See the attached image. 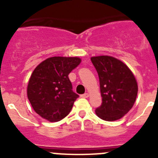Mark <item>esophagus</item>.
<instances>
[{"label": "esophagus", "mask_w": 158, "mask_h": 158, "mask_svg": "<svg viewBox=\"0 0 158 158\" xmlns=\"http://www.w3.org/2000/svg\"><path fill=\"white\" fill-rule=\"evenodd\" d=\"M81 97H82V98H88L89 94L88 93H84V94H82V95H81Z\"/></svg>", "instance_id": "1"}]
</instances>
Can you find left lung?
<instances>
[{"label":"left lung","mask_w":158,"mask_h":158,"mask_svg":"<svg viewBox=\"0 0 158 158\" xmlns=\"http://www.w3.org/2000/svg\"><path fill=\"white\" fill-rule=\"evenodd\" d=\"M91 61L98 73L102 98L95 113L108 122L120 119L130 111L138 95L133 73L125 63L109 56L92 57Z\"/></svg>","instance_id":"obj_1"}]
</instances>
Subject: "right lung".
I'll use <instances>...</instances> for the list:
<instances>
[{"mask_svg": "<svg viewBox=\"0 0 158 158\" xmlns=\"http://www.w3.org/2000/svg\"><path fill=\"white\" fill-rule=\"evenodd\" d=\"M78 57L47 59L33 70L27 86V97L39 115L49 122L64 118L79 95L73 91L70 72L80 63Z\"/></svg>", "mask_w": 158, "mask_h": 158, "instance_id": "right-lung-1", "label": "right lung"}]
</instances>
